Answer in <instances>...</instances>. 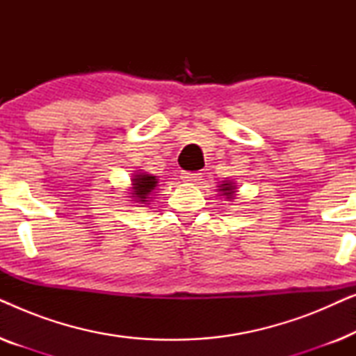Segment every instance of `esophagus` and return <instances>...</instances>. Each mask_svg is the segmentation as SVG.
I'll use <instances>...</instances> for the list:
<instances>
[{"label":"esophagus","instance_id":"1","mask_svg":"<svg viewBox=\"0 0 356 356\" xmlns=\"http://www.w3.org/2000/svg\"><path fill=\"white\" fill-rule=\"evenodd\" d=\"M181 179L186 183H199L202 179V173L199 172H184L181 175Z\"/></svg>","mask_w":356,"mask_h":356}]
</instances>
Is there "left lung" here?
Masks as SVG:
<instances>
[{"instance_id":"8db88e82","label":"left lung","mask_w":356,"mask_h":356,"mask_svg":"<svg viewBox=\"0 0 356 356\" xmlns=\"http://www.w3.org/2000/svg\"><path fill=\"white\" fill-rule=\"evenodd\" d=\"M217 188H218V194L225 197L227 201H233V199H235L236 189H238L235 181H232V179H225V181H222Z\"/></svg>"}]
</instances>
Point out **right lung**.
<instances>
[{"instance_id":"add662e5","label":"right lung","mask_w":356,"mask_h":356,"mask_svg":"<svg viewBox=\"0 0 356 356\" xmlns=\"http://www.w3.org/2000/svg\"><path fill=\"white\" fill-rule=\"evenodd\" d=\"M157 186V177L145 173L143 170H136V172L131 175V186L128 189V197H131V201H134L136 204H149L150 199H152L150 196H154V191Z\"/></svg>"}]
</instances>
